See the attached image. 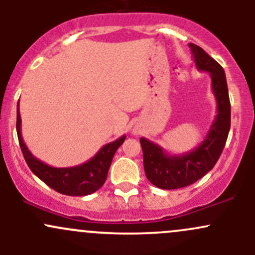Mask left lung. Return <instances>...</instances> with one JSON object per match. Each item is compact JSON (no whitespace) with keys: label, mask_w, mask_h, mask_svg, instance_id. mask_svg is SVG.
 Returning <instances> with one entry per match:
<instances>
[{"label":"left lung","mask_w":255,"mask_h":255,"mask_svg":"<svg viewBox=\"0 0 255 255\" xmlns=\"http://www.w3.org/2000/svg\"><path fill=\"white\" fill-rule=\"evenodd\" d=\"M189 47L196 68L210 74L217 115L202 143L181 155H170L158 144L140 138L145 175L154 186L163 190L189 186L207 174L217 163L231 128V104L225 70L199 45L190 43Z\"/></svg>","instance_id":"obj_1"}]
</instances>
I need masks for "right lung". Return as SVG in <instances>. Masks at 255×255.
I'll use <instances>...</instances> for the list:
<instances>
[{
	"label": "right lung",
	"instance_id": "obj_1",
	"mask_svg": "<svg viewBox=\"0 0 255 255\" xmlns=\"http://www.w3.org/2000/svg\"><path fill=\"white\" fill-rule=\"evenodd\" d=\"M20 123L22 122H20L19 109H17L18 140L29 169L49 187L68 196H86L97 191L106 181L107 173L111 166L116 150L126 139V135H122L115 142L106 144L97 151L94 158L84 164L70 166V168H54L35 158L28 150L20 133Z\"/></svg>",
	"mask_w": 255,
	"mask_h": 255
}]
</instances>
